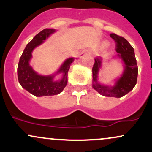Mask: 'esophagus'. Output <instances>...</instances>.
Returning a JSON list of instances; mask_svg holds the SVG:
<instances>
[{
    "label": "esophagus",
    "instance_id": "esophagus-1",
    "mask_svg": "<svg viewBox=\"0 0 152 152\" xmlns=\"http://www.w3.org/2000/svg\"><path fill=\"white\" fill-rule=\"evenodd\" d=\"M90 53V51L88 49H85L84 50H82V52L81 53V54H80V58H82L84 57V56H86V55L87 54H89Z\"/></svg>",
    "mask_w": 152,
    "mask_h": 152
}]
</instances>
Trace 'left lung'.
<instances>
[{"label": "left lung", "instance_id": "8db88e82", "mask_svg": "<svg viewBox=\"0 0 152 152\" xmlns=\"http://www.w3.org/2000/svg\"><path fill=\"white\" fill-rule=\"evenodd\" d=\"M110 36L115 42L118 56L124 63V72L122 76L116 81L115 86L112 87L99 84L97 82V73L101 66V61L99 58H96L92 68V86L96 91L103 96L119 98L127 94L136 86L138 77V66L134 50L130 43L124 37L114 33H112Z\"/></svg>", "mask_w": 152, "mask_h": 152}]
</instances>
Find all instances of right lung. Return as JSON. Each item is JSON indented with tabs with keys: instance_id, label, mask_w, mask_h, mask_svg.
<instances>
[{
	"instance_id": "obj_1",
	"label": "right lung",
	"mask_w": 152,
	"mask_h": 152,
	"mask_svg": "<svg viewBox=\"0 0 152 152\" xmlns=\"http://www.w3.org/2000/svg\"><path fill=\"white\" fill-rule=\"evenodd\" d=\"M55 31L56 30L53 29H45L38 33L25 48L18 64L17 73L19 84L26 91L36 96H53L60 94L67 84L68 70L74 61L73 58H71L63 63L57 72H61L63 74L62 79L59 81H53L55 75L46 76L37 74L29 66V62L33 50Z\"/></svg>"
}]
</instances>
